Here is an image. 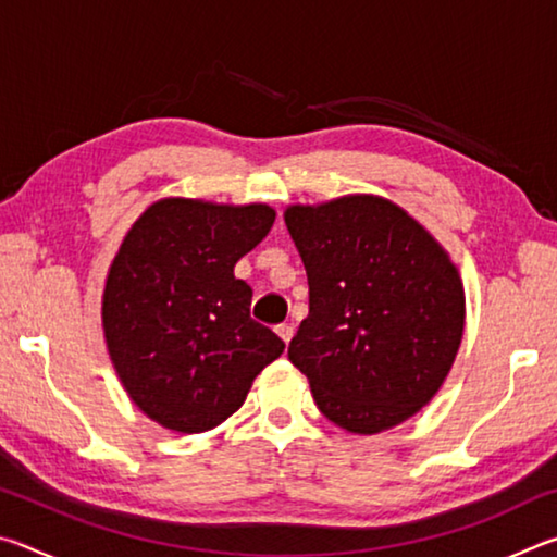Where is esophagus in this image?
<instances>
[{"mask_svg": "<svg viewBox=\"0 0 557 557\" xmlns=\"http://www.w3.org/2000/svg\"><path fill=\"white\" fill-rule=\"evenodd\" d=\"M275 332H277V336H280L285 344H289L292 336H295V329H292L289 324H280V326L275 329Z\"/></svg>", "mask_w": 557, "mask_h": 557, "instance_id": "esophagus-1", "label": "esophagus"}]
</instances>
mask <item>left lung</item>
Returning <instances> with one entry per match:
<instances>
[{"mask_svg":"<svg viewBox=\"0 0 557 557\" xmlns=\"http://www.w3.org/2000/svg\"><path fill=\"white\" fill-rule=\"evenodd\" d=\"M309 317L289 342L317 408L356 435L400 425L435 398L465 334V285L425 225L383 196L285 211Z\"/></svg>","mask_w":557,"mask_h":557,"instance_id":"left-lung-1","label":"left lung"}]
</instances>
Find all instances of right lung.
<instances>
[{"label": "right lung", "mask_w": 557, "mask_h": 557, "mask_svg": "<svg viewBox=\"0 0 557 557\" xmlns=\"http://www.w3.org/2000/svg\"><path fill=\"white\" fill-rule=\"evenodd\" d=\"M275 223L268 203L162 199L132 223L108 270L102 332L129 400L184 435L219 428L285 351L233 275Z\"/></svg>", "instance_id": "right-lung-1"}]
</instances>
